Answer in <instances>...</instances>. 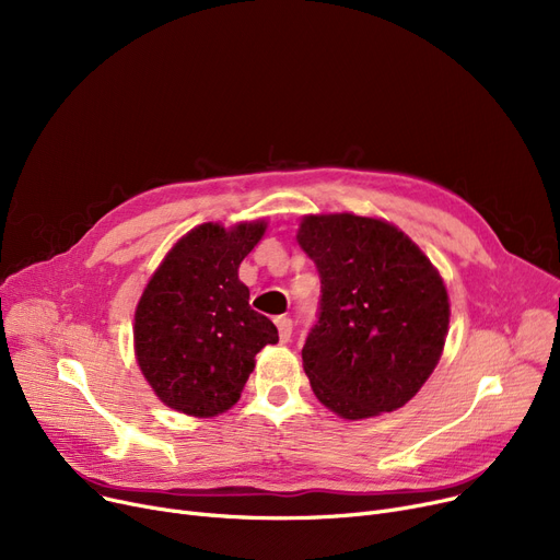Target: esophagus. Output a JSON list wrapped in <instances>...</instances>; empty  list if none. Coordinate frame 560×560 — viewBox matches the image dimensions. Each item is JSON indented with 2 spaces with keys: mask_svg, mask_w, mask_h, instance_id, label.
<instances>
[{
  "mask_svg": "<svg viewBox=\"0 0 560 560\" xmlns=\"http://www.w3.org/2000/svg\"><path fill=\"white\" fill-rule=\"evenodd\" d=\"M275 325H277V329H279V340H281V342H288L290 336H292V319L285 317V315H279V317L275 319Z\"/></svg>",
  "mask_w": 560,
  "mask_h": 560,
  "instance_id": "esophagus-1",
  "label": "esophagus"
}]
</instances>
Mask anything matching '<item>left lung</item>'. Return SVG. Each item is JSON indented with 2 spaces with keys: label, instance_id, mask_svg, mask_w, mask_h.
Masks as SVG:
<instances>
[{
  "label": "left lung",
  "instance_id": "left-lung-1",
  "mask_svg": "<svg viewBox=\"0 0 560 560\" xmlns=\"http://www.w3.org/2000/svg\"><path fill=\"white\" fill-rule=\"evenodd\" d=\"M298 243L322 283L302 349L315 397L347 420L401 408L445 347L450 298L438 270L404 231L374 218L306 215Z\"/></svg>",
  "mask_w": 560,
  "mask_h": 560
}]
</instances>
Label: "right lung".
<instances>
[{
    "label": "right lung",
    "mask_w": 560,
    "mask_h": 560,
    "mask_svg": "<svg viewBox=\"0 0 560 560\" xmlns=\"http://www.w3.org/2000/svg\"><path fill=\"white\" fill-rule=\"evenodd\" d=\"M262 220L231 229L206 222L176 243L136 308V359L159 399L195 418H213L241 399L254 357L279 340L249 306L238 279L243 258L265 233Z\"/></svg>",
    "instance_id": "1"
}]
</instances>
